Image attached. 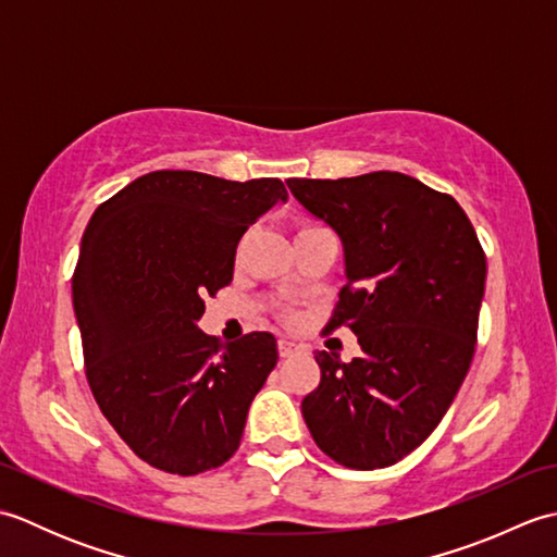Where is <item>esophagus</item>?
<instances>
[{
  "label": "esophagus",
  "mask_w": 557,
  "mask_h": 557,
  "mask_svg": "<svg viewBox=\"0 0 557 557\" xmlns=\"http://www.w3.org/2000/svg\"><path fill=\"white\" fill-rule=\"evenodd\" d=\"M277 349H280V357L285 359V357H292V354L297 351L299 347L294 345V342H289V339H280V342H277Z\"/></svg>",
  "instance_id": "obj_1"
}]
</instances>
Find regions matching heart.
Returning a JSON list of instances; mask_svg holds the SVG:
<instances>
[{"instance_id":"heart-1","label":"heart","mask_w":557,"mask_h":557,"mask_svg":"<svg viewBox=\"0 0 557 557\" xmlns=\"http://www.w3.org/2000/svg\"><path fill=\"white\" fill-rule=\"evenodd\" d=\"M315 227V224H301V230L299 232H306V230H313Z\"/></svg>"}]
</instances>
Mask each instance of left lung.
<instances>
[{"instance_id":"left-lung-1","label":"left lung","mask_w":557,"mask_h":557,"mask_svg":"<svg viewBox=\"0 0 557 557\" xmlns=\"http://www.w3.org/2000/svg\"><path fill=\"white\" fill-rule=\"evenodd\" d=\"M345 246L347 285L325 333L349 327L361 357L318 351L301 413L347 469H383L429 437L476 351L486 253L457 200L399 172L287 180Z\"/></svg>"}]
</instances>
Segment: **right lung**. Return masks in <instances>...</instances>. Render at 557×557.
Here are the masks:
<instances>
[{
  "label": "right lung",
  "mask_w": 557,
  "mask_h": 557,
  "mask_svg": "<svg viewBox=\"0 0 557 557\" xmlns=\"http://www.w3.org/2000/svg\"><path fill=\"white\" fill-rule=\"evenodd\" d=\"M287 200L280 180L186 170L138 176L92 212L71 280L86 377L104 419L150 467L196 476L239 449L277 339L208 337L196 321L227 287L236 244Z\"/></svg>",
  "instance_id": "add662e5"
}]
</instances>
